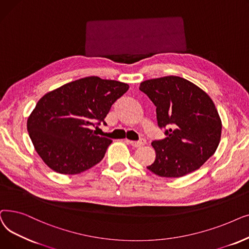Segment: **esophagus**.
<instances>
[{"mask_svg": "<svg viewBox=\"0 0 249 249\" xmlns=\"http://www.w3.org/2000/svg\"><path fill=\"white\" fill-rule=\"evenodd\" d=\"M125 142H126V143H127L128 145H131V146H133V147H135V148L142 147V146H144V145L146 144V141H145L144 139H142V140H140V141H138V142L129 141V140H126Z\"/></svg>", "mask_w": 249, "mask_h": 249, "instance_id": "obj_1", "label": "esophagus"}]
</instances>
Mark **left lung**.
<instances>
[{
	"instance_id": "1",
	"label": "left lung",
	"mask_w": 249,
	"mask_h": 249,
	"mask_svg": "<svg viewBox=\"0 0 249 249\" xmlns=\"http://www.w3.org/2000/svg\"><path fill=\"white\" fill-rule=\"evenodd\" d=\"M140 90L156 106L166 138L153 141L156 158L147 168L161 177H181L200 166L219 146L222 122L208 94L191 81L166 76L142 82Z\"/></svg>"
}]
</instances>
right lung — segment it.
Masks as SVG:
<instances>
[{"label": "right lung", "instance_id": "1", "mask_svg": "<svg viewBox=\"0 0 249 249\" xmlns=\"http://www.w3.org/2000/svg\"><path fill=\"white\" fill-rule=\"evenodd\" d=\"M128 88L123 82L91 76L44 94L27 120L29 137L42 161L67 175L99 163L112 141L94 134L90 125L104 123L111 105Z\"/></svg>", "mask_w": 249, "mask_h": 249}]
</instances>
